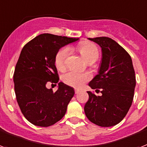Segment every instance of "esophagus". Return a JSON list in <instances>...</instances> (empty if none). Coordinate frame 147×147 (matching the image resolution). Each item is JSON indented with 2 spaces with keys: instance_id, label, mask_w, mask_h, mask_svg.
<instances>
[{
  "instance_id": "obj_1",
  "label": "esophagus",
  "mask_w": 147,
  "mask_h": 147,
  "mask_svg": "<svg viewBox=\"0 0 147 147\" xmlns=\"http://www.w3.org/2000/svg\"><path fill=\"white\" fill-rule=\"evenodd\" d=\"M80 92V90H75V93L76 94H78Z\"/></svg>"
}]
</instances>
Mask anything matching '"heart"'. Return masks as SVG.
I'll use <instances>...</instances> for the list:
<instances>
[{
  "instance_id": "heart-1",
  "label": "heart",
  "mask_w": 147,
  "mask_h": 147,
  "mask_svg": "<svg viewBox=\"0 0 147 147\" xmlns=\"http://www.w3.org/2000/svg\"><path fill=\"white\" fill-rule=\"evenodd\" d=\"M80 53L86 61H96L98 59L99 51L98 47L92 42L84 41L80 42L77 45ZM69 54L67 48L60 49L56 54L55 58V67L58 70H63L66 67V61ZM90 76L88 74H83L77 71H70L64 75L63 80L66 84L74 88H81L86 82L90 80Z\"/></svg>"
}]
</instances>
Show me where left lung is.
Here are the masks:
<instances>
[{
	"mask_svg": "<svg viewBox=\"0 0 147 147\" xmlns=\"http://www.w3.org/2000/svg\"><path fill=\"white\" fill-rule=\"evenodd\" d=\"M89 39L97 43L102 51L98 74L89 83L102 96L88 91L89 100L84 111L88 119L96 125L114 126L124 119L133 102L136 77L132 60L126 50L111 38Z\"/></svg>",
	"mask_w": 147,
	"mask_h": 147,
	"instance_id": "8db88e82",
	"label": "left lung"
}]
</instances>
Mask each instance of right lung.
I'll return each instance as SVG.
<instances>
[{"label": "right lung", "mask_w": 147, "mask_h": 147, "mask_svg": "<svg viewBox=\"0 0 147 147\" xmlns=\"http://www.w3.org/2000/svg\"><path fill=\"white\" fill-rule=\"evenodd\" d=\"M78 39L44 33L29 41L22 49L14 70V90L22 113L34 125H53L66 113L74 90L60 82L58 90L53 92L46 85L59 80L55 64L57 51Z\"/></svg>", "instance_id": "right-lung-1"}]
</instances>
